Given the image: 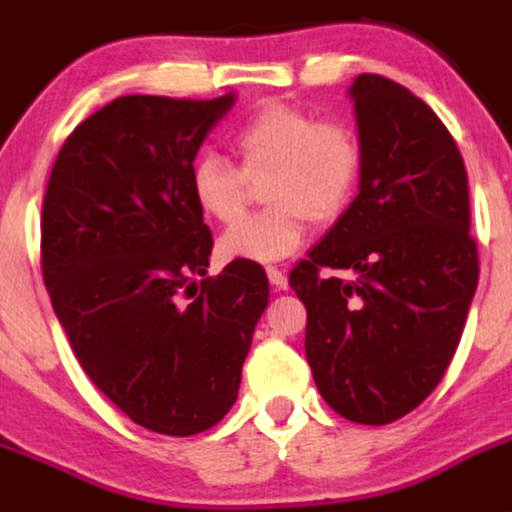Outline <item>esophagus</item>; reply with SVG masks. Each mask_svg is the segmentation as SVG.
<instances>
[{
	"mask_svg": "<svg viewBox=\"0 0 512 512\" xmlns=\"http://www.w3.org/2000/svg\"><path fill=\"white\" fill-rule=\"evenodd\" d=\"M268 281L273 283L278 291L289 286V281H286V273H283V270H278V268H268Z\"/></svg>",
	"mask_w": 512,
	"mask_h": 512,
	"instance_id": "esophagus-1",
	"label": "esophagus"
}]
</instances>
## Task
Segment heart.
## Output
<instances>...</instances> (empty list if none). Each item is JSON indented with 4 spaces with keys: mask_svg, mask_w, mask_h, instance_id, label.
<instances>
[{
    "mask_svg": "<svg viewBox=\"0 0 512 512\" xmlns=\"http://www.w3.org/2000/svg\"><path fill=\"white\" fill-rule=\"evenodd\" d=\"M239 166L203 153L190 169L192 200L205 216L233 223L266 182L268 211L234 224L218 239L223 260L270 265L294 255L309 221L333 226L354 200L364 171V145L346 119H317L304 106L265 103L231 135Z\"/></svg>",
    "mask_w": 512,
    "mask_h": 512,
    "instance_id": "1",
    "label": "heart"
}]
</instances>
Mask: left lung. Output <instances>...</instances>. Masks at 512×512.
<instances>
[{
  "label": "left lung",
  "instance_id": "1",
  "mask_svg": "<svg viewBox=\"0 0 512 512\" xmlns=\"http://www.w3.org/2000/svg\"><path fill=\"white\" fill-rule=\"evenodd\" d=\"M364 145L359 195L296 265L304 351L330 409L356 424L414 411L450 367L479 281L468 176L448 127L382 75L351 85ZM354 272L351 282L325 277Z\"/></svg>",
  "mask_w": 512,
  "mask_h": 512
}]
</instances>
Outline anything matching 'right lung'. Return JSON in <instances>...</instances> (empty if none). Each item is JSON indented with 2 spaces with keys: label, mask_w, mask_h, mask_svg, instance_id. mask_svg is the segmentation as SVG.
Segmentation results:
<instances>
[{
  "label": "right lung",
  "mask_w": 512,
  "mask_h": 512,
  "mask_svg": "<svg viewBox=\"0 0 512 512\" xmlns=\"http://www.w3.org/2000/svg\"><path fill=\"white\" fill-rule=\"evenodd\" d=\"M234 106L122 96L72 130L41 210V270L85 375L158 435L190 437L234 406L268 307L255 263L208 273L213 234L190 169Z\"/></svg>",
  "instance_id": "obj_1"
}]
</instances>
